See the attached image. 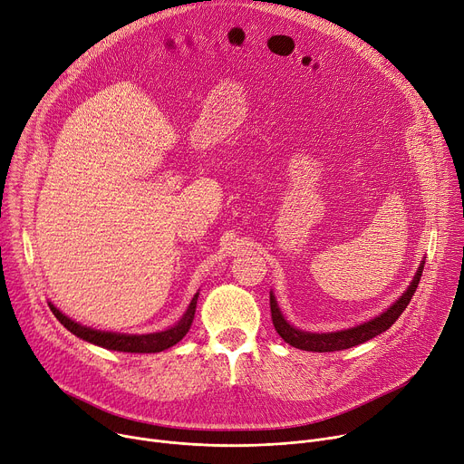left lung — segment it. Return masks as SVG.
Here are the masks:
<instances>
[{
  "label": "left lung",
  "mask_w": 464,
  "mask_h": 464,
  "mask_svg": "<svg viewBox=\"0 0 464 464\" xmlns=\"http://www.w3.org/2000/svg\"><path fill=\"white\" fill-rule=\"evenodd\" d=\"M423 265L425 259H421L411 285L407 287V291L401 295L386 312H382L381 315L369 319L365 323H360L356 326L351 328H343V330H335V332H307V330H300L296 326H293L285 315L282 314L280 305H277V300L274 296V293L270 291V312H272V323L276 332L282 335V339L285 343L300 349V351H312V353H334V351H343V349H351L354 345H360L367 339H373L375 335L386 332L399 317L401 314L405 312V307L409 305L414 291L418 289L420 277L423 272Z\"/></svg>",
  "instance_id": "8db88e82"
}]
</instances>
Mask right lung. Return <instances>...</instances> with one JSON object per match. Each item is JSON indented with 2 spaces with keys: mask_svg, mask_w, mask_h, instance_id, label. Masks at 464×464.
I'll return each instance as SVG.
<instances>
[{
  "mask_svg": "<svg viewBox=\"0 0 464 464\" xmlns=\"http://www.w3.org/2000/svg\"><path fill=\"white\" fill-rule=\"evenodd\" d=\"M198 296L199 293L194 295L190 300L187 312L182 314V317L169 328L160 330V332H150V334H121V332H106V330H97L85 324H80L67 317L63 312H59L57 307L48 302L52 314L55 319L63 324L69 332H72L76 337L83 339L87 343L99 345L108 351H119V353H162L173 345H177L180 339L188 334L194 315H196V305H198Z\"/></svg>",
  "mask_w": 464,
  "mask_h": 464,
  "instance_id": "add662e5",
  "label": "right lung"
}]
</instances>
